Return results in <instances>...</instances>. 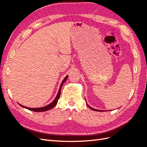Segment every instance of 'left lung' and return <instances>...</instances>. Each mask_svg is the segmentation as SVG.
<instances>
[{
  "label": "left lung",
  "instance_id": "8db88e82",
  "mask_svg": "<svg viewBox=\"0 0 147 147\" xmlns=\"http://www.w3.org/2000/svg\"><path fill=\"white\" fill-rule=\"evenodd\" d=\"M87 105H88V107L89 108H90V109H91V110H94V111H97V112H103V111L102 110H97V109H93V108H92V107H91L90 106H89L88 104H87Z\"/></svg>",
  "mask_w": 147,
  "mask_h": 147
}]
</instances>
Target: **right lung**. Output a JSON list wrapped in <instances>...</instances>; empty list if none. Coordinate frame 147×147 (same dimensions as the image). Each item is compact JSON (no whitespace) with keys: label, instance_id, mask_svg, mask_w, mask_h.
I'll return each instance as SVG.
<instances>
[{"label":"right lung","instance_id":"add662e5","mask_svg":"<svg viewBox=\"0 0 147 147\" xmlns=\"http://www.w3.org/2000/svg\"><path fill=\"white\" fill-rule=\"evenodd\" d=\"M68 78V75H67V76L64 78V79L63 80V82H62L61 85H60V87H59V91L58 92H57V94L56 96V97H55V100H53L51 104H48V105L47 106H45V107H40V108H29V107H25V106H23L22 105L20 104H18L20 106H21L23 108H25V109H27L29 110H31V111H33V112H45V111H47V110H50L51 109H53L54 107H55V105L57 104V100H58L59 97H60V95H61V88H62V86H63V84H64V83L66 81L67 78Z\"/></svg>","mask_w":147,"mask_h":147}]
</instances>
